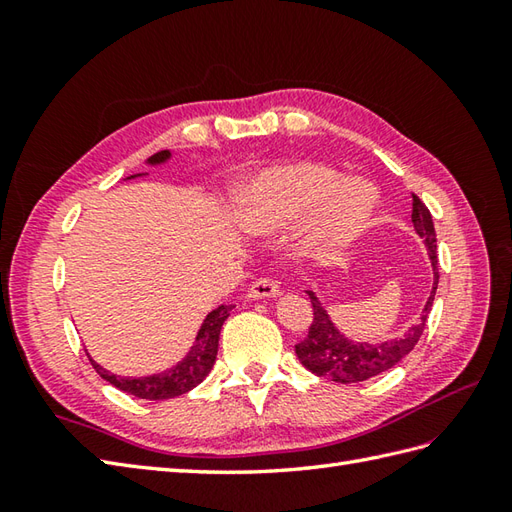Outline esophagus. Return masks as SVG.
<instances>
[{"instance_id": "esophagus-1", "label": "esophagus", "mask_w": 512, "mask_h": 512, "mask_svg": "<svg viewBox=\"0 0 512 512\" xmlns=\"http://www.w3.org/2000/svg\"><path fill=\"white\" fill-rule=\"evenodd\" d=\"M248 295L253 297V299H270V297H277V295H279V286L275 284L273 279L259 277V279L253 281V284H250Z\"/></svg>"}]
</instances>
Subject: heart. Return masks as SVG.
<instances>
[{
    "mask_svg": "<svg viewBox=\"0 0 512 512\" xmlns=\"http://www.w3.org/2000/svg\"><path fill=\"white\" fill-rule=\"evenodd\" d=\"M374 211V193L361 180H343L321 162H288L264 171L244 191L237 220L248 233H275L317 215L325 242L350 239Z\"/></svg>",
    "mask_w": 512,
    "mask_h": 512,
    "instance_id": "obj_1",
    "label": "heart"
}]
</instances>
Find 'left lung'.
<instances>
[{
	"label": "left lung",
	"instance_id": "8db88e82",
	"mask_svg": "<svg viewBox=\"0 0 512 512\" xmlns=\"http://www.w3.org/2000/svg\"><path fill=\"white\" fill-rule=\"evenodd\" d=\"M411 222L416 233L424 239L427 244L431 266H433V290L429 295L427 306H424L422 317L416 325H411L409 332L400 339L380 343V345H369V343H354L334 328L328 312L323 310L319 299L308 292L310 303H312V323L308 328V336L301 343L295 345V352L299 356L301 365L310 369L312 374L321 378H332L336 383H363V380L378 376L387 372L394 365H398L402 358H405L424 332V325H427V317L433 306V297H436L438 288V246H436V228H433L431 213L424 202L418 198L416 193H411Z\"/></svg>",
	"mask_w": 512,
	"mask_h": 512
}]
</instances>
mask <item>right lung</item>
Returning a JSON list of instances; mask_svg holds the SVG:
<instances>
[{"label": "right lung", "mask_w": 512, "mask_h": 512, "mask_svg": "<svg viewBox=\"0 0 512 512\" xmlns=\"http://www.w3.org/2000/svg\"><path fill=\"white\" fill-rule=\"evenodd\" d=\"M169 158V151H158L156 156H151L149 162H162ZM233 310V306H220L213 312H209V317L204 319L202 328L195 336V343L191 347L189 356L184 358L182 363L176 367H171L169 372L158 374V376H147V378H121L114 376L103 369L101 365H96L94 361L92 367L96 369V374L105 378L107 383H112L121 391H127L136 398H145V400H167V398H176L187 394L195 385H200L202 380L209 376L211 367L215 363L217 356V341H220V330L224 321L228 319V312Z\"/></svg>", "instance_id": "obj_1"}]
</instances>
